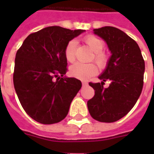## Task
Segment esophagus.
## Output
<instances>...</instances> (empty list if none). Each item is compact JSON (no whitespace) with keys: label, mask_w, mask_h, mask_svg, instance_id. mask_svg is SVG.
Listing matches in <instances>:
<instances>
[{"label":"esophagus","mask_w":154,"mask_h":154,"mask_svg":"<svg viewBox=\"0 0 154 154\" xmlns=\"http://www.w3.org/2000/svg\"><path fill=\"white\" fill-rule=\"evenodd\" d=\"M82 86H83V87H85V86H87V85H88V83H87V82H85V81H82Z\"/></svg>","instance_id":"obj_1"}]
</instances>
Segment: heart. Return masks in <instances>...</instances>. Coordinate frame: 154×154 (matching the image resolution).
Segmentation results:
<instances>
[{
	"label": "heart",
	"instance_id": "b5f03b06",
	"mask_svg": "<svg viewBox=\"0 0 154 154\" xmlns=\"http://www.w3.org/2000/svg\"><path fill=\"white\" fill-rule=\"evenodd\" d=\"M83 41L91 50L93 51V56L91 60H94L100 68H105L109 63V54L103 50L105 42L101 38L94 35H87L83 38ZM75 47L76 42L74 40L69 41L64 48V57L68 63H73L76 58L75 56ZM98 67L95 63H77L70 67L72 76L86 80L97 73Z\"/></svg>",
	"mask_w": 154,
	"mask_h": 154
}]
</instances>
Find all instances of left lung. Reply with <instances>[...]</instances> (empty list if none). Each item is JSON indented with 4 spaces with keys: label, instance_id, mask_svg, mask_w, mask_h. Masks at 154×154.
<instances>
[{
    "label": "left lung",
    "instance_id": "1",
    "mask_svg": "<svg viewBox=\"0 0 154 154\" xmlns=\"http://www.w3.org/2000/svg\"><path fill=\"white\" fill-rule=\"evenodd\" d=\"M94 34L106 42L112 55L99 77L101 83L89 82L95 96L87 101V107L94 119L112 123L127 115L137 102L143 86L145 64L138 44L122 30L105 26L95 29ZM107 80L112 83L104 88Z\"/></svg>",
    "mask_w": 154,
    "mask_h": 154
}]
</instances>
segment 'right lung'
<instances>
[{"instance_id":"add662e5","label":"right lung","mask_w":154,"mask_h":154,"mask_svg":"<svg viewBox=\"0 0 154 154\" xmlns=\"http://www.w3.org/2000/svg\"><path fill=\"white\" fill-rule=\"evenodd\" d=\"M85 30L50 26L32 33L15 55L14 87L22 107L37 122L51 125L67 116L82 87L80 80L64 77V48Z\"/></svg>"}]
</instances>
